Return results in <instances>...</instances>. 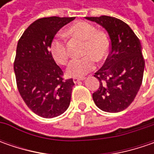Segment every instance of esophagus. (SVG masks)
I'll return each mask as SVG.
<instances>
[{"label": "esophagus", "instance_id": "obj_1", "mask_svg": "<svg viewBox=\"0 0 154 154\" xmlns=\"http://www.w3.org/2000/svg\"><path fill=\"white\" fill-rule=\"evenodd\" d=\"M85 80V78H78V77H74V78H73V80H74V83H77V82H79V81H81V80Z\"/></svg>", "mask_w": 154, "mask_h": 154}]
</instances>
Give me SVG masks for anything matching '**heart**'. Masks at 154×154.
I'll use <instances>...</instances> for the list:
<instances>
[{
  "instance_id": "1",
  "label": "heart",
  "mask_w": 154,
  "mask_h": 154,
  "mask_svg": "<svg viewBox=\"0 0 154 154\" xmlns=\"http://www.w3.org/2000/svg\"><path fill=\"white\" fill-rule=\"evenodd\" d=\"M68 33L86 41L83 53L87 55L82 58H74L69 62L67 74L69 76L82 77L95 67V59L101 61L109 51V43L103 33L98 32L96 27L86 21H79L68 29ZM51 52L54 60L64 65L68 60V52L62 35H58L52 40Z\"/></svg>"
}]
</instances>
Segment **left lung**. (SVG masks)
Instances as JSON below:
<instances>
[{
    "mask_svg": "<svg viewBox=\"0 0 154 154\" xmlns=\"http://www.w3.org/2000/svg\"><path fill=\"white\" fill-rule=\"evenodd\" d=\"M105 29L110 40V52L94 77L99 80L92 94L95 104L105 112L127 109L142 83L145 60L141 45L132 29L121 20L110 16L86 17Z\"/></svg>",
    "mask_w": 154,
    "mask_h": 154,
    "instance_id": "1",
    "label": "left lung"
}]
</instances>
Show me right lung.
<instances>
[{"instance_id":"obj_1","label":"right lung","mask_w":154,"mask_h":154,"mask_svg":"<svg viewBox=\"0 0 154 154\" xmlns=\"http://www.w3.org/2000/svg\"><path fill=\"white\" fill-rule=\"evenodd\" d=\"M74 17H49L34 21L18 42L14 69L18 90L26 105L41 117L53 118L70 104L74 83L63 80V72L51 55L56 32Z\"/></svg>"}]
</instances>
